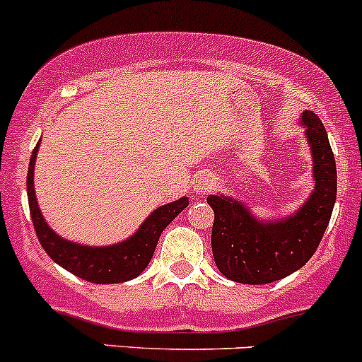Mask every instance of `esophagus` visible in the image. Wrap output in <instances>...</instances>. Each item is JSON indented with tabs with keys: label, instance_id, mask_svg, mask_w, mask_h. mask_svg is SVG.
<instances>
[{
	"label": "esophagus",
	"instance_id": "1",
	"mask_svg": "<svg viewBox=\"0 0 362 362\" xmlns=\"http://www.w3.org/2000/svg\"><path fill=\"white\" fill-rule=\"evenodd\" d=\"M214 188V180L209 174H200V176L195 177V185H193V189L197 193H207L209 189Z\"/></svg>",
	"mask_w": 362,
	"mask_h": 362
}]
</instances>
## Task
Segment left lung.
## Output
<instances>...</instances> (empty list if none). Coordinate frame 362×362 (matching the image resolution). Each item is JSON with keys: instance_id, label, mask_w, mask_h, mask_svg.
Instances as JSON below:
<instances>
[{"instance_id": "left-lung-1", "label": "left lung", "mask_w": 362, "mask_h": 362, "mask_svg": "<svg viewBox=\"0 0 362 362\" xmlns=\"http://www.w3.org/2000/svg\"><path fill=\"white\" fill-rule=\"evenodd\" d=\"M301 124L314 158V192L286 219L259 221L232 197L209 195L214 211L212 255L218 270L240 284H268L300 270L314 256L337 200V163L326 129L312 111Z\"/></svg>"}]
</instances>
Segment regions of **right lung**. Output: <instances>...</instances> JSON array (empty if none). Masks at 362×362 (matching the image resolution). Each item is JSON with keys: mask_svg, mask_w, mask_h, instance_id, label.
I'll return each instance as SVG.
<instances>
[{"mask_svg": "<svg viewBox=\"0 0 362 362\" xmlns=\"http://www.w3.org/2000/svg\"><path fill=\"white\" fill-rule=\"evenodd\" d=\"M38 148L40 141L29 160L28 199L36 235L47 255L71 274L83 281L94 282V284H117V282L136 279L153 258L155 247L165 226L180 214L182 209L188 207V197H181L176 202L155 209L148 216L146 221L139 226V230L120 244L92 247V245H81L78 242L66 240L48 226V223L43 219L42 211H40L38 202H36L35 162Z\"/></svg>", "mask_w": 362, "mask_h": 362, "instance_id": "add662e5", "label": "right lung"}]
</instances>
